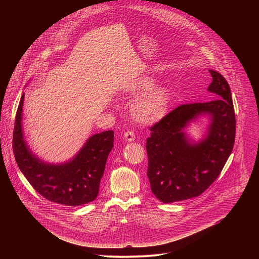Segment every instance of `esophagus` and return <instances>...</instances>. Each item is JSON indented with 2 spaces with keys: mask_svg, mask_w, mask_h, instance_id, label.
I'll return each mask as SVG.
<instances>
[{
  "mask_svg": "<svg viewBox=\"0 0 259 259\" xmlns=\"http://www.w3.org/2000/svg\"><path fill=\"white\" fill-rule=\"evenodd\" d=\"M124 137L127 141H133L135 139V133L132 130H128L124 133Z\"/></svg>",
  "mask_w": 259,
  "mask_h": 259,
  "instance_id": "obj_1",
  "label": "esophagus"
}]
</instances>
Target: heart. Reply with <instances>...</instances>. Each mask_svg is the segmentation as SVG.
Segmentation results:
<instances>
[{
    "instance_id": "heart-1",
    "label": "heart",
    "mask_w": 259,
    "mask_h": 259,
    "mask_svg": "<svg viewBox=\"0 0 259 259\" xmlns=\"http://www.w3.org/2000/svg\"><path fill=\"white\" fill-rule=\"evenodd\" d=\"M155 81L142 78L133 86L134 90L146 91L153 88ZM170 100V91L165 87L156 88L139 97L134 104V114L139 121L152 122L160 119L166 113Z\"/></svg>"
}]
</instances>
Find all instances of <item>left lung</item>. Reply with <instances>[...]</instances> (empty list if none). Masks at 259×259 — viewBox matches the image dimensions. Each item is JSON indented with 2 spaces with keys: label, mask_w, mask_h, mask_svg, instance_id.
I'll list each match as a JSON object with an SVG mask.
<instances>
[{
  "label": "left lung",
  "mask_w": 259,
  "mask_h": 259,
  "mask_svg": "<svg viewBox=\"0 0 259 259\" xmlns=\"http://www.w3.org/2000/svg\"><path fill=\"white\" fill-rule=\"evenodd\" d=\"M208 91L215 99L186 103L172 109L151 128L146 139L149 176L153 194L163 203L198 197L216 180L235 143L236 117L231 88L219 72L210 69ZM211 116L206 138L191 145L182 130L199 114Z\"/></svg>",
  "instance_id": "8db88e82"
}]
</instances>
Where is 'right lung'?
Returning a JSON list of instances; mask_svg holds the SVG:
<instances>
[{"label":"right lung","instance_id":"obj_1","mask_svg":"<svg viewBox=\"0 0 259 259\" xmlns=\"http://www.w3.org/2000/svg\"><path fill=\"white\" fill-rule=\"evenodd\" d=\"M23 99L24 93L15 116L12 142L16 163L30 186L45 199L66 206H80L95 200L108 154L114 147V131L90 137L76 158L66 164H45L30 153L23 139Z\"/></svg>","mask_w":259,"mask_h":259}]
</instances>
